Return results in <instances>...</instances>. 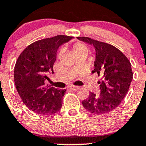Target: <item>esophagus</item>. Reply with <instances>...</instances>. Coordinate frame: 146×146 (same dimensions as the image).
<instances>
[{
	"label": "esophagus",
	"mask_w": 146,
	"mask_h": 146,
	"mask_svg": "<svg viewBox=\"0 0 146 146\" xmlns=\"http://www.w3.org/2000/svg\"><path fill=\"white\" fill-rule=\"evenodd\" d=\"M70 88L73 91H77V90L79 89V87L78 86H70Z\"/></svg>",
	"instance_id": "1"
}]
</instances>
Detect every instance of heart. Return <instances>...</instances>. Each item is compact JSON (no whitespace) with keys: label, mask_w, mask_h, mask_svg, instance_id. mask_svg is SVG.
I'll use <instances>...</instances> for the list:
<instances>
[{"label":"heart","mask_w":146,"mask_h":146,"mask_svg":"<svg viewBox=\"0 0 146 146\" xmlns=\"http://www.w3.org/2000/svg\"><path fill=\"white\" fill-rule=\"evenodd\" d=\"M73 52L76 57L80 56V55H86L88 54V49L85 44L82 43H77L73 46ZM62 54V52H60V54Z\"/></svg>","instance_id":"heart-1"}]
</instances>
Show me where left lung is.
Returning a JSON list of instances; mask_svg holds the SVG:
<instances>
[{
  "instance_id": "left-lung-1",
  "label": "left lung",
  "mask_w": 146,
  "mask_h": 146,
  "mask_svg": "<svg viewBox=\"0 0 146 146\" xmlns=\"http://www.w3.org/2000/svg\"><path fill=\"white\" fill-rule=\"evenodd\" d=\"M77 39L94 47L96 57L92 73L102 77L98 82L99 94L90 92L88 99L82 102L83 106L93 114L110 112L120 104L128 92L133 77L131 64L120 50L111 44L86 36Z\"/></svg>"
}]
</instances>
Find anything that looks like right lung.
<instances>
[{"instance_id": "add662e5", "label": "right lung", "mask_w": 146, "mask_h": 146, "mask_svg": "<svg viewBox=\"0 0 146 146\" xmlns=\"http://www.w3.org/2000/svg\"><path fill=\"white\" fill-rule=\"evenodd\" d=\"M72 36L58 35L41 39L21 52L14 68V82L23 102L30 110L44 115L58 112L62 107L66 90L44 86L47 73L52 71L60 47Z\"/></svg>"}]
</instances>
